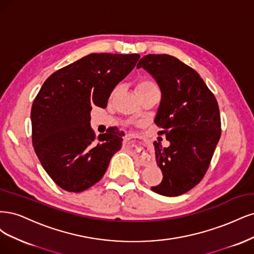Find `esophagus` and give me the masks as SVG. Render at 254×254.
Instances as JSON below:
<instances>
[{
  "label": "esophagus",
  "mask_w": 254,
  "mask_h": 254,
  "mask_svg": "<svg viewBox=\"0 0 254 254\" xmlns=\"http://www.w3.org/2000/svg\"><path fill=\"white\" fill-rule=\"evenodd\" d=\"M132 137H134V135H132V134H127V135H126V139H130ZM140 162H141L142 166H146V165H148V161H146L144 158H141Z\"/></svg>",
  "instance_id": "obj_1"
}]
</instances>
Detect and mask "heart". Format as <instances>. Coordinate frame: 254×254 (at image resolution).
I'll return each instance as SVG.
<instances>
[{
    "label": "heart",
    "mask_w": 254,
    "mask_h": 254,
    "mask_svg": "<svg viewBox=\"0 0 254 254\" xmlns=\"http://www.w3.org/2000/svg\"><path fill=\"white\" fill-rule=\"evenodd\" d=\"M152 88H157V85L151 79H141L136 85V91L138 95L145 91H149V89H152Z\"/></svg>",
    "instance_id": "1"
}]
</instances>
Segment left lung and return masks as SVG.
<instances>
[{"label":"left lung","mask_w":254,"mask_h":254,"mask_svg":"<svg viewBox=\"0 0 254 254\" xmlns=\"http://www.w3.org/2000/svg\"><path fill=\"white\" fill-rule=\"evenodd\" d=\"M137 67L153 76L161 92L155 124L170 142L154 141L162 182L155 193L178 196L199 184L209 168L220 138L216 98L192 67L169 55H146Z\"/></svg>","instance_id":"obj_1"}]
</instances>
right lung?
<instances>
[{
    "label": "right lung",
    "instance_id": "1",
    "mask_svg": "<svg viewBox=\"0 0 254 254\" xmlns=\"http://www.w3.org/2000/svg\"><path fill=\"white\" fill-rule=\"evenodd\" d=\"M138 54H91L48 77L35 98L30 119L32 145L41 165L63 190L82 192L104 175L122 138H96L93 106L106 108L115 86L132 71Z\"/></svg>",
    "mask_w": 254,
    "mask_h": 254
}]
</instances>
